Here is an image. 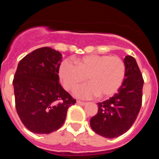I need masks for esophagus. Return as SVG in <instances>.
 Segmentation results:
<instances>
[{
    "label": "esophagus",
    "instance_id": "1",
    "mask_svg": "<svg viewBox=\"0 0 159 159\" xmlns=\"http://www.w3.org/2000/svg\"><path fill=\"white\" fill-rule=\"evenodd\" d=\"M76 103H77V104H79V105H81V106H85V105L87 104V102H82V101H80V100L77 101Z\"/></svg>",
    "mask_w": 159,
    "mask_h": 159
}]
</instances>
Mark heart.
<instances>
[{"label": "heart", "mask_w": 159, "mask_h": 159, "mask_svg": "<svg viewBox=\"0 0 159 159\" xmlns=\"http://www.w3.org/2000/svg\"><path fill=\"white\" fill-rule=\"evenodd\" d=\"M76 66L64 61L59 68L63 86L72 91L86 81L90 84L75 90V95L82 99H92L99 95L102 99L117 92L124 80L126 67L121 58L107 55H88L75 60Z\"/></svg>", "instance_id": "b5f03b06"}]
</instances>
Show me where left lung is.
Returning a JSON list of instances; mask_svg holds the SVG:
<instances>
[{
	"instance_id": "1",
	"label": "left lung",
	"mask_w": 159,
	"mask_h": 159,
	"mask_svg": "<svg viewBox=\"0 0 159 159\" xmlns=\"http://www.w3.org/2000/svg\"><path fill=\"white\" fill-rule=\"evenodd\" d=\"M125 79L118 93L106 101L97 103L98 113L90 120L92 130L107 139L119 137L134 123L142 106L143 79L135 59L124 58Z\"/></svg>"
}]
</instances>
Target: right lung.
Returning a JSON list of instances; mask_svg holds the SVG:
<instances>
[{"instance_id":"add662e5","label":"right lung","mask_w":159,"mask_h":159,"mask_svg":"<svg viewBox=\"0 0 159 159\" xmlns=\"http://www.w3.org/2000/svg\"><path fill=\"white\" fill-rule=\"evenodd\" d=\"M61 61L60 52L43 47L18 64L12 81L16 111L25 127L36 134L60 128L68 107L75 103L59 83Z\"/></svg>"}]
</instances>
